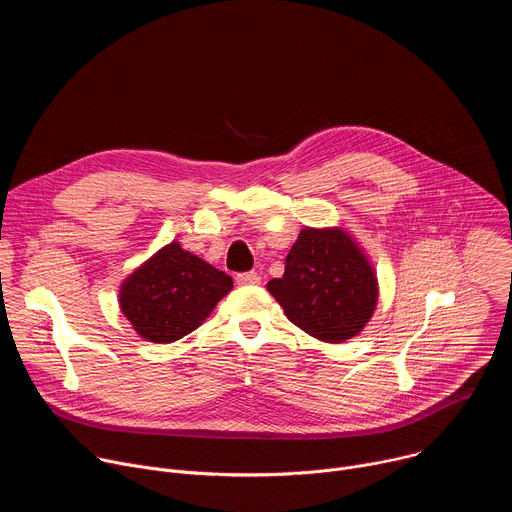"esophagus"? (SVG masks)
Masks as SVG:
<instances>
[{"mask_svg":"<svg viewBox=\"0 0 512 512\" xmlns=\"http://www.w3.org/2000/svg\"><path fill=\"white\" fill-rule=\"evenodd\" d=\"M259 281H261V277L255 271H247V273H239L237 275V283L239 285H257Z\"/></svg>","mask_w":512,"mask_h":512,"instance_id":"1","label":"esophagus"}]
</instances>
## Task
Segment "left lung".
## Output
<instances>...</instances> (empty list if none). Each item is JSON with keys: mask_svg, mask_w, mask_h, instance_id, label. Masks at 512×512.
I'll return each instance as SVG.
<instances>
[{"mask_svg": "<svg viewBox=\"0 0 512 512\" xmlns=\"http://www.w3.org/2000/svg\"><path fill=\"white\" fill-rule=\"evenodd\" d=\"M291 324L324 342L356 336L375 312L377 275L342 229H304L267 283Z\"/></svg>", "mask_w": 512, "mask_h": 512, "instance_id": "8db88e82", "label": "left lung"}]
</instances>
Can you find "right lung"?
Here are the masks:
<instances>
[{"mask_svg": "<svg viewBox=\"0 0 512 512\" xmlns=\"http://www.w3.org/2000/svg\"><path fill=\"white\" fill-rule=\"evenodd\" d=\"M231 289V275L170 243L123 281L119 304L141 338L168 344L196 330Z\"/></svg>", "mask_w": 512, "mask_h": 512, "instance_id": "right-lung-1", "label": "right lung"}]
</instances>
